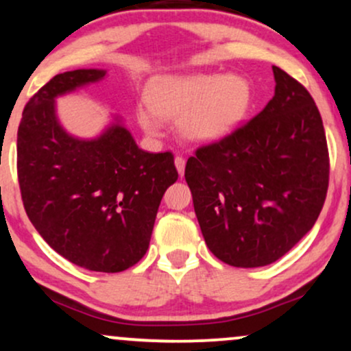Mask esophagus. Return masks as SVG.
<instances>
[{"label":"esophagus","instance_id":"obj_1","mask_svg":"<svg viewBox=\"0 0 351 351\" xmlns=\"http://www.w3.org/2000/svg\"><path fill=\"white\" fill-rule=\"evenodd\" d=\"M184 165H186L184 158L181 157V155H176V157H175V167H176V170H178L180 175H183V173H184Z\"/></svg>","mask_w":351,"mask_h":351}]
</instances>
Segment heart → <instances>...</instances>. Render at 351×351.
Returning a JSON list of instances; mask_svg holds the SVG:
<instances>
[{
	"instance_id": "b5f03b06",
	"label": "heart",
	"mask_w": 351,
	"mask_h": 351,
	"mask_svg": "<svg viewBox=\"0 0 351 351\" xmlns=\"http://www.w3.org/2000/svg\"><path fill=\"white\" fill-rule=\"evenodd\" d=\"M251 101L247 82L239 76L191 74L160 77L149 86L147 105L139 121L149 132L160 119H180V131L194 143H212L230 134L245 117Z\"/></svg>"
}]
</instances>
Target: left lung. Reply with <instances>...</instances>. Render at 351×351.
<instances>
[{"instance_id": "1", "label": "left lung", "mask_w": 351, "mask_h": 351, "mask_svg": "<svg viewBox=\"0 0 351 351\" xmlns=\"http://www.w3.org/2000/svg\"><path fill=\"white\" fill-rule=\"evenodd\" d=\"M275 95L230 134L194 150L184 168L206 245L233 267L280 259L321 214L329 149L311 94L272 66Z\"/></svg>"}]
</instances>
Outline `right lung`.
Instances as JSON below:
<instances>
[{
  "label": "right lung",
  "instance_id": "add662e5",
  "mask_svg": "<svg viewBox=\"0 0 351 351\" xmlns=\"http://www.w3.org/2000/svg\"><path fill=\"white\" fill-rule=\"evenodd\" d=\"M104 76L66 71L34 94L17 130V178L27 217L58 254L113 274L147 252L158 206L178 171L171 152H145L119 124L95 141L61 130L55 97Z\"/></svg>",
  "mask_w": 351,
  "mask_h": 351
}]
</instances>
